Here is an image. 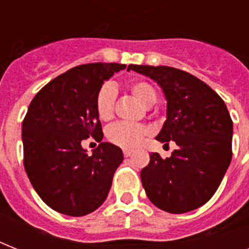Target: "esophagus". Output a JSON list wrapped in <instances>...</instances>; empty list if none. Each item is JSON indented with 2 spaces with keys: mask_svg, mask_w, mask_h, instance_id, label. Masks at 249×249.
I'll return each instance as SVG.
<instances>
[{
  "mask_svg": "<svg viewBox=\"0 0 249 249\" xmlns=\"http://www.w3.org/2000/svg\"><path fill=\"white\" fill-rule=\"evenodd\" d=\"M123 154H124L125 158H129V156H132L133 151L132 150H124V151H123Z\"/></svg>",
  "mask_w": 249,
  "mask_h": 249,
  "instance_id": "obj_1",
  "label": "esophagus"
}]
</instances>
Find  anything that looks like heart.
Segmentation results:
<instances>
[{"label": "heart", "instance_id": "1", "mask_svg": "<svg viewBox=\"0 0 249 249\" xmlns=\"http://www.w3.org/2000/svg\"><path fill=\"white\" fill-rule=\"evenodd\" d=\"M132 94L144 106H152L156 102V91L151 84L143 80H134L129 84ZM117 91L112 84H105L98 90L95 97V108L101 120H109L113 115ZM147 126L132 123H116L107 129V138L116 146L123 148H136L144 137L148 136Z\"/></svg>", "mask_w": 249, "mask_h": 249}]
</instances>
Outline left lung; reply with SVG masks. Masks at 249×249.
<instances>
[{
	"label": "left lung",
	"mask_w": 249,
	"mask_h": 249,
	"mask_svg": "<svg viewBox=\"0 0 249 249\" xmlns=\"http://www.w3.org/2000/svg\"><path fill=\"white\" fill-rule=\"evenodd\" d=\"M155 80L166 98V120L156 137L177 150L163 159L150 154L141 170L148 199L169 213L204 205L218 189L231 161L232 120L222 98L189 72L166 66H128Z\"/></svg>",
	"instance_id": "8db88e82"
}]
</instances>
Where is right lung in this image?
Returning <instances> with one entry per match:
<instances>
[{
    "instance_id": "obj_1",
    "label": "right lung",
    "mask_w": 249,
    "mask_h": 249,
    "mask_svg": "<svg viewBox=\"0 0 249 249\" xmlns=\"http://www.w3.org/2000/svg\"><path fill=\"white\" fill-rule=\"evenodd\" d=\"M125 64L89 63L71 68L42 88L23 125L24 169L38 196L54 211L80 217L99 208L124 155L101 142L88 156L81 141L103 138L95 97L106 80Z\"/></svg>"
}]
</instances>
